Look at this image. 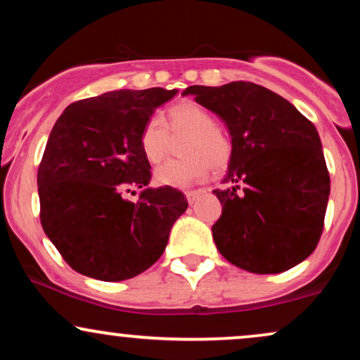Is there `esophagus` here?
Wrapping results in <instances>:
<instances>
[{
  "label": "esophagus",
  "mask_w": 360,
  "mask_h": 360,
  "mask_svg": "<svg viewBox=\"0 0 360 360\" xmlns=\"http://www.w3.org/2000/svg\"><path fill=\"white\" fill-rule=\"evenodd\" d=\"M184 194H186V200L189 201V205H193L194 201L201 196V191H186Z\"/></svg>",
  "instance_id": "obj_1"
}]
</instances>
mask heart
I'll use <instances>...</instances> for the list:
<instances>
[{
  "label": "heart",
  "mask_w": 360,
  "mask_h": 360,
  "mask_svg": "<svg viewBox=\"0 0 360 360\" xmlns=\"http://www.w3.org/2000/svg\"><path fill=\"white\" fill-rule=\"evenodd\" d=\"M188 135L183 159L167 160L155 169L154 179L166 188H189L208 177L210 171L226 167L232 159V142L217 128V120L196 101H181L167 110V123L150 117L140 131V148L148 162L157 164L167 155L171 135Z\"/></svg>",
  "instance_id": "obj_1"
}]
</instances>
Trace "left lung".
<instances>
[{"label": "left lung", "mask_w": 360, "mask_h": 360, "mask_svg": "<svg viewBox=\"0 0 360 360\" xmlns=\"http://www.w3.org/2000/svg\"><path fill=\"white\" fill-rule=\"evenodd\" d=\"M183 94L223 120L232 159L214 189L221 217L213 240L229 262L255 274L288 271L316 249L330 176L315 125L288 100L254 82L189 86Z\"/></svg>", "instance_id": "obj_1"}]
</instances>
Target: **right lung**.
I'll list each match as a JSON object with an SVG mask.
<instances>
[{
	"label": "right lung",
	"instance_id": "obj_1",
	"mask_svg": "<svg viewBox=\"0 0 360 360\" xmlns=\"http://www.w3.org/2000/svg\"><path fill=\"white\" fill-rule=\"evenodd\" d=\"M177 89H120L69 105L53 125L37 184L45 235L79 274L125 281L166 250L188 208L174 188H148L140 131ZM143 189L135 204L122 198Z\"/></svg>",
	"mask_w": 360,
	"mask_h": 360
}]
</instances>
